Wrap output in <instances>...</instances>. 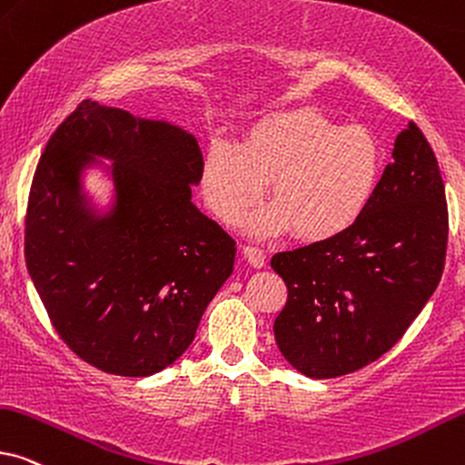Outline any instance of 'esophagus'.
Wrapping results in <instances>:
<instances>
[{
  "mask_svg": "<svg viewBox=\"0 0 465 465\" xmlns=\"http://www.w3.org/2000/svg\"><path fill=\"white\" fill-rule=\"evenodd\" d=\"M243 256L247 258V262L252 264V267H264V262H267V256H264V252L261 250L258 245H243Z\"/></svg>",
  "mask_w": 465,
  "mask_h": 465,
  "instance_id": "1",
  "label": "esophagus"
}]
</instances>
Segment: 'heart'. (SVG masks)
<instances>
[{"mask_svg": "<svg viewBox=\"0 0 465 465\" xmlns=\"http://www.w3.org/2000/svg\"><path fill=\"white\" fill-rule=\"evenodd\" d=\"M382 152L365 125H337L313 108H291L256 119L241 147L211 143L203 192L226 224H237L262 196L273 203L252 231H288L303 241L333 239L361 218L380 177Z\"/></svg>", "mask_w": 465, "mask_h": 465, "instance_id": "obj_1", "label": "heart"}]
</instances>
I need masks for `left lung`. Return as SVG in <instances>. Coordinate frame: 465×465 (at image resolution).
<instances>
[{
    "label": "left lung",
    "instance_id": "obj_1",
    "mask_svg": "<svg viewBox=\"0 0 465 465\" xmlns=\"http://www.w3.org/2000/svg\"><path fill=\"white\" fill-rule=\"evenodd\" d=\"M449 209L436 153L408 122L371 201L333 239L280 252L271 267L288 299L273 333L310 378H337L389 352L436 291L444 271Z\"/></svg>",
    "mask_w": 465,
    "mask_h": 465
}]
</instances>
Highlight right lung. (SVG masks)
Returning a JSON list of instances; mask_svg holds the SVG:
<instances>
[{
	"label": "right lung",
	"instance_id": "right-lung-1",
	"mask_svg": "<svg viewBox=\"0 0 465 465\" xmlns=\"http://www.w3.org/2000/svg\"><path fill=\"white\" fill-rule=\"evenodd\" d=\"M87 153L115 160L118 207L94 221L77 196ZM196 138L83 100L48 138L25 213V262L65 346L106 373L143 378L188 351L231 277L234 239L192 204Z\"/></svg>",
	"mask_w": 465,
	"mask_h": 465
}]
</instances>
